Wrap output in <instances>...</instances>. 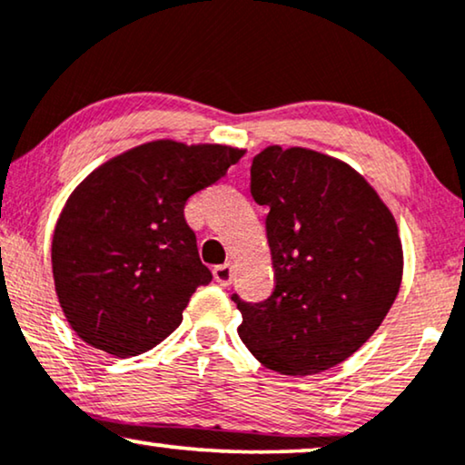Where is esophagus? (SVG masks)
Wrapping results in <instances>:
<instances>
[{
	"instance_id": "esophagus-1",
	"label": "esophagus",
	"mask_w": 465,
	"mask_h": 465,
	"mask_svg": "<svg viewBox=\"0 0 465 465\" xmlns=\"http://www.w3.org/2000/svg\"><path fill=\"white\" fill-rule=\"evenodd\" d=\"M213 274H214V281L219 282L221 287H229V284H232V281H233V268L229 263L216 265V268L213 270Z\"/></svg>"
}]
</instances>
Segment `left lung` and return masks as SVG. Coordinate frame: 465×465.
<instances>
[{"mask_svg": "<svg viewBox=\"0 0 465 465\" xmlns=\"http://www.w3.org/2000/svg\"><path fill=\"white\" fill-rule=\"evenodd\" d=\"M251 195L270 210L276 284L257 304L232 295L240 338L278 374L325 372L379 330L398 297L404 255L391 210L351 165L300 146L259 153Z\"/></svg>", "mask_w": 465, "mask_h": 465, "instance_id": "1", "label": "left lung"}]
</instances>
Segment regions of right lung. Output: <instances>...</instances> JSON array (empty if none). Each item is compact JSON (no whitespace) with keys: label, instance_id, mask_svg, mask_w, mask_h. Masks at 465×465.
<instances>
[{"label":"right lung","instance_id":"obj_1","mask_svg":"<svg viewBox=\"0 0 465 465\" xmlns=\"http://www.w3.org/2000/svg\"><path fill=\"white\" fill-rule=\"evenodd\" d=\"M244 151L157 140L106 161L74 189L53 236L59 304L80 340L114 357L151 351L181 325L202 263L184 203Z\"/></svg>","mask_w":465,"mask_h":465}]
</instances>
